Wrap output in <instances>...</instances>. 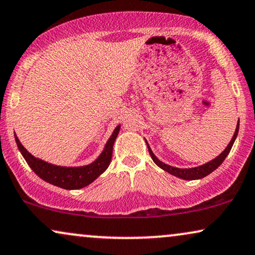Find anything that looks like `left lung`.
I'll list each match as a JSON object with an SVG mask.
<instances>
[{
    "label": "left lung",
    "mask_w": 255,
    "mask_h": 255,
    "mask_svg": "<svg viewBox=\"0 0 255 255\" xmlns=\"http://www.w3.org/2000/svg\"><path fill=\"white\" fill-rule=\"evenodd\" d=\"M238 132H239V121H238L236 132H234V134H233L232 139H231V141H230V144L227 145L226 148H225V150L221 152L219 156L216 157L212 160H210L206 164H203V165H200V166L192 167V168H179V167H174V166H171V165H167V164L163 163V161H160L156 156H154V153L152 152L150 145H148L147 141H146V145H147L148 152H150V156L152 158V160H153L154 163H156L157 166H159L161 170L166 171L170 174H172V176L180 178V179L194 180V179H201V178L208 176V174L212 173V172L216 170V168L220 166L221 163H223V161L225 160V158L229 156L231 148H232L234 141H236Z\"/></svg>",
    "instance_id": "obj_1"
}]
</instances>
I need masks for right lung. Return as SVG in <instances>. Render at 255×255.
I'll use <instances>...</instances> for the list:
<instances>
[{"mask_svg": "<svg viewBox=\"0 0 255 255\" xmlns=\"http://www.w3.org/2000/svg\"><path fill=\"white\" fill-rule=\"evenodd\" d=\"M120 128L121 125L116 127L111 137L105 144L104 150L102 151L97 159L84 166H58V165L50 164L34 157L30 152L26 151L16 134L15 140L23 158L41 179L64 190H78L91 184L109 167L112 158V148H114L116 138L120 133Z\"/></svg>", "mask_w": 255, "mask_h": 255, "instance_id": "obj_1", "label": "right lung"}]
</instances>
